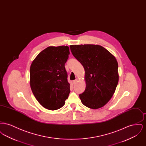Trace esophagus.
<instances>
[{
    "instance_id": "34e87169",
    "label": "esophagus",
    "mask_w": 146,
    "mask_h": 146,
    "mask_svg": "<svg viewBox=\"0 0 146 146\" xmlns=\"http://www.w3.org/2000/svg\"><path fill=\"white\" fill-rule=\"evenodd\" d=\"M77 82H78V80H77V79H76V80H73V84L74 85V84H76L77 83Z\"/></svg>"
}]
</instances>
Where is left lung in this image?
Instances as JSON below:
<instances>
[{
  "instance_id": "1",
  "label": "left lung",
  "mask_w": 146,
  "mask_h": 146,
  "mask_svg": "<svg viewBox=\"0 0 146 146\" xmlns=\"http://www.w3.org/2000/svg\"><path fill=\"white\" fill-rule=\"evenodd\" d=\"M70 49L85 71L86 88L79 95L82 104L95 110L103 107L111 100L118 85L115 57L98 45H73Z\"/></svg>"
}]
</instances>
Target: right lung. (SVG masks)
<instances>
[{
	"label": "right lung",
	"instance_id": "right-lung-1",
	"mask_svg": "<svg viewBox=\"0 0 146 146\" xmlns=\"http://www.w3.org/2000/svg\"><path fill=\"white\" fill-rule=\"evenodd\" d=\"M70 55L67 46H49L35 57L30 68V85L39 103L49 110L65 104L70 93L65 63Z\"/></svg>",
	"mask_w": 146,
	"mask_h": 146
}]
</instances>
